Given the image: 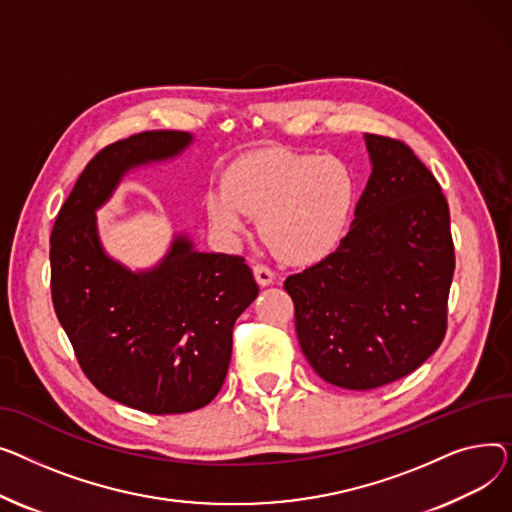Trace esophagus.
I'll return each mask as SVG.
<instances>
[{"mask_svg":"<svg viewBox=\"0 0 512 512\" xmlns=\"http://www.w3.org/2000/svg\"><path fill=\"white\" fill-rule=\"evenodd\" d=\"M254 279L260 287H266L275 281V273L264 264H254Z\"/></svg>","mask_w":512,"mask_h":512,"instance_id":"1","label":"esophagus"}]
</instances>
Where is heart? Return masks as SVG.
<instances>
[{
  "instance_id": "obj_1",
  "label": "heart",
  "mask_w": 512,
  "mask_h": 512,
  "mask_svg": "<svg viewBox=\"0 0 512 512\" xmlns=\"http://www.w3.org/2000/svg\"><path fill=\"white\" fill-rule=\"evenodd\" d=\"M210 225L225 235L246 231L258 217L264 244L281 260L308 266L333 254L347 233L355 206V179L337 157L264 148L237 159L223 188L204 200Z\"/></svg>"
}]
</instances>
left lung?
Returning <instances> with one entry per match:
<instances>
[{
    "label": "left lung",
    "mask_w": 512,
    "mask_h": 512,
    "mask_svg": "<svg viewBox=\"0 0 512 512\" xmlns=\"http://www.w3.org/2000/svg\"><path fill=\"white\" fill-rule=\"evenodd\" d=\"M372 173L341 246L291 275L299 345L316 374L370 390L422 366L446 333L455 273L448 204L395 138L366 134Z\"/></svg>",
    "instance_id": "left-lung-1"
}]
</instances>
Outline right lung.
Segmentation results:
<instances>
[{"instance_id": "add662e5", "label": "right lung", "mask_w": 512, "mask_h": 512, "mask_svg": "<svg viewBox=\"0 0 512 512\" xmlns=\"http://www.w3.org/2000/svg\"><path fill=\"white\" fill-rule=\"evenodd\" d=\"M190 142L188 132L150 130L105 146L51 231V299L82 372L105 397L153 415L196 411L217 397L233 324L258 295L242 256L198 252L186 235L140 273L101 246L95 213L122 177L177 157Z\"/></svg>"}]
</instances>
